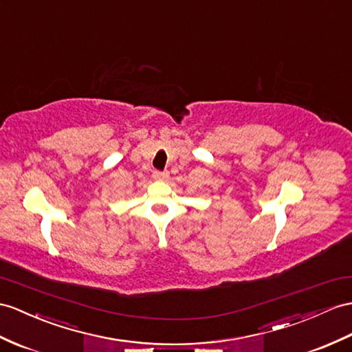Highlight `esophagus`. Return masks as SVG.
<instances>
[{
  "label": "esophagus",
  "instance_id": "esophagus-1",
  "mask_svg": "<svg viewBox=\"0 0 352 352\" xmlns=\"http://www.w3.org/2000/svg\"><path fill=\"white\" fill-rule=\"evenodd\" d=\"M152 177L155 179V181H166V179L168 177V171H160V170H155L152 173Z\"/></svg>",
  "mask_w": 352,
  "mask_h": 352
}]
</instances>
